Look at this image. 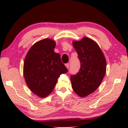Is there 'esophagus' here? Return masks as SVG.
Returning a JSON list of instances; mask_svg holds the SVG:
<instances>
[{"instance_id":"esophagus-1","label":"esophagus","mask_w":128,"mask_h":128,"mask_svg":"<svg viewBox=\"0 0 128 128\" xmlns=\"http://www.w3.org/2000/svg\"><path fill=\"white\" fill-rule=\"evenodd\" d=\"M65 66H66V67L68 68V69H69L70 64H65Z\"/></svg>"}]
</instances>
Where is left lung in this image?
<instances>
[{"instance_id": "left-lung-1", "label": "left lung", "mask_w": 128, "mask_h": 128, "mask_svg": "<svg viewBox=\"0 0 128 128\" xmlns=\"http://www.w3.org/2000/svg\"><path fill=\"white\" fill-rule=\"evenodd\" d=\"M73 46L78 54L80 68L76 74L71 75L72 87L78 96L84 97L97 90L106 72V60L95 41L84 37L74 41Z\"/></svg>"}]
</instances>
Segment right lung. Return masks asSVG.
<instances>
[{
    "label": "right lung",
    "mask_w": 128,
    "mask_h": 128,
    "mask_svg": "<svg viewBox=\"0 0 128 128\" xmlns=\"http://www.w3.org/2000/svg\"><path fill=\"white\" fill-rule=\"evenodd\" d=\"M55 42L46 38L37 42L28 52L24 62L26 82L33 93L45 97L54 90L60 74L68 72L60 56L54 52Z\"/></svg>",
    "instance_id": "obj_1"
}]
</instances>
